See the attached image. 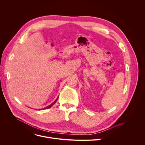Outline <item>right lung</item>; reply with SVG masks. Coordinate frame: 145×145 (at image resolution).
<instances>
[{
	"label": "right lung",
	"mask_w": 145,
	"mask_h": 145,
	"mask_svg": "<svg viewBox=\"0 0 145 145\" xmlns=\"http://www.w3.org/2000/svg\"><path fill=\"white\" fill-rule=\"evenodd\" d=\"M58 98H59V97H57V99L54 101V102H53V103H51L50 105H49V106H47V107H46V108H43V109H49V108H50L52 106V105H53L56 102V101L57 100V99H58Z\"/></svg>",
	"instance_id": "obj_1"
}]
</instances>
